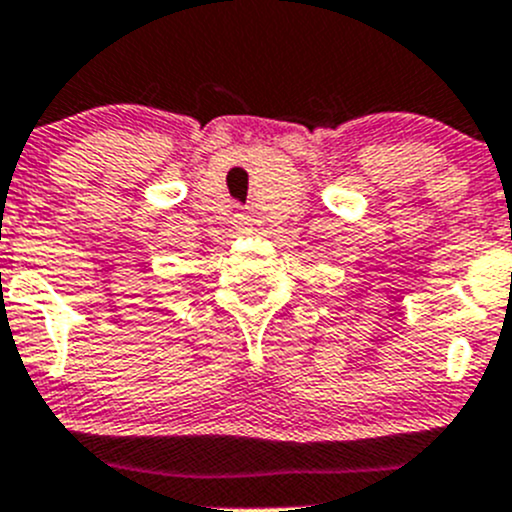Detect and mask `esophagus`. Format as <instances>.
<instances>
[{
  "label": "esophagus",
  "instance_id": "1",
  "mask_svg": "<svg viewBox=\"0 0 512 512\" xmlns=\"http://www.w3.org/2000/svg\"><path fill=\"white\" fill-rule=\"evenodd\" d=\"M234 222L240 224V227H250V217H245V214H237V217H234Z\"/></svg>",
  "mask_w": 512,
  "mask_h": 512
}]
</instances>
